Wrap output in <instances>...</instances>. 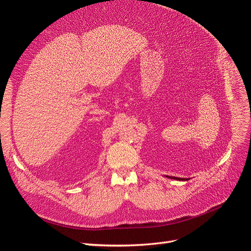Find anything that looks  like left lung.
Listing matches in <instances>:
<instances>
[{"label":"left lung","instance_id":"left-lung-1","mask_svg":"<svg viewBox=\"0 0 251 251\" xmlns=\"http://www.w3.org/2000/svg\"><path fill=\"white\" fill-rule=\"evenodd\" d=\"M168 178H171V179H176V180H181V181H184V180H188V179H182V178H177V177H170L168 176Z\"/></svg>","mask_w":251,"mask_h":251}]
</instances>
